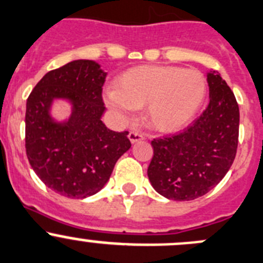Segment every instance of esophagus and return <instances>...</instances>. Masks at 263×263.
Returning <instances> with one entry per match:
<instances>
[{"mask_svg": "<svg viewBox=\"0 0 263 263\" xmlns=\"http://www.w3.org/2000/svg\"><path fill=\"white\" fill-rule=\"evenodd\" d=\"M128 137L129 140H131L132 144L137 143V141H140V140H144V135L140 134L139 131H129Z\"/></svg>", "mask_w": 263, "mask_h": 263, "instance_id": "obj_1", "label": "esophagus"}]
</instances>
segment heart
Returning a JSON list of instances; mask_svg holds the SVG:
<instances>
[{"mask_svg": "<svg viewBox=\"0 0 263 263\" xmlns=\"http://www.w3.org/2000/svg\"><path fill=\"white\" fill-rule=\"evenodd\" d=\"M206 96V78L195 68L140 66L126 71L106 93V102L123 117L145 106L146 122L163 132L188 124Z\"/></svg>", "mask_w": 263, "mask_h": 263, "instance_id": "heart-1", "label": "heart"}]
</instances>
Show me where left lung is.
Masks as SVG:
<instances>
[{
  "instance_id": "1",
  "label": "left lung",
  "mask_w": 263,
  "mask_h": 263,
  "mask_svg": "<svg viewBox=\"0 0 263 263\" xmlns=\"http://www.w3.org/2000/svg\"><path fill=\"white\" fill-rule=\"evenodd\" d=\"M210 102L202 114L181 132L152 140L148 167L159 195L191 201L217 185L236 157L240 112L231 88L217 71L208 73Z\"/></svg>"
}]
</instances>
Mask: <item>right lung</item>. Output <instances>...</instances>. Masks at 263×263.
<instances>
[{
    "label": "right lung",
    "instance_id": "right-lung-1",
    "mask_svg": "<svg viewBox=\"0 0 263 263\" xmlns=\"http://www.w3.org/2000/svg\"><path fill=\"white\" fill-rule=\"evenodd\" d=\"M105 79L95 61H72L49 71L27 98V158L46 187L65 197L85 198L102 190L119 157L131 148L128 132L102 123ZM54 98L73 104L66 124L48 115Z\"/></svg>",
    "mask_w": 263,
    "mask_h": 263
}]
</instances>
